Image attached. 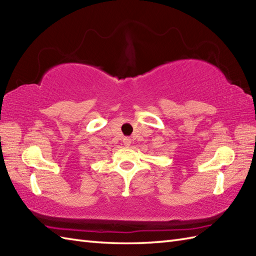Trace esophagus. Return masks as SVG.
Segmentation results:
<instances>
[{"label": "esophagus", "mask_w": 256, "mask_h": 256, "mask_svg": "<svg viewBox=\"0 0 256 256\" xmlns=\"http://www.w3.org/2000/svg\"><path fill=\"white\" fill-rule=\"evenodd\" d=\"M123 143H124V145L125 146H130V145H131V140H130V138H123Z\"/></svg>", "instance_id": "esophagus-1"}]
</instances>
